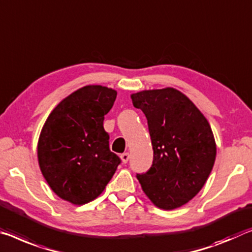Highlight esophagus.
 <instances>
[{"instance_id":"obj_1","label":"esophagus","mask_w":252,"mask_h":252,"mask_svg":"<svg viewBox=\"0 0 252 252\" xmlns=\"http://www.w3.org/2000/svg\"><path fill=\"white\" fill-rule=\"evenodd\" d=\"M129 159H130V154L129 153H125V154L121 155V160H122L123 163H126L127 161H129Z\"/></svg>"}]
</instances>
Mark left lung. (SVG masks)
I'll return each mask as SVG.
<instances>
[{
	"label": "left lung",
	"instance_id": "1",
	"mask_svg": "<svg viewBox=\"0 0 252 252\" xmlns=\"http://www.w3.org/2000/svg\"><path fill=\"white\" fill-rule=\"evenodd\" d=\"M146 115L154 149L149 170L137 174L156 206L174 210L196 195L213 168L217 146L212 129L194 103L167 87L131 95Z\"/></svg>",
	"mask_w": 252,
	"mask_h": 252
}]
</instances>
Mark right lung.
<instances>
[{"label": "right lung", "instance_id": "1", "mask_svg": "<svg viewBox=\"0 0 252 252\" xmlns=\"http://www.w3.org/2000/svg\"><path fill=\"white\" fill-rule=\"evenodd\" d=\"M115 98L112 89L84 86L55 107L40 133L38 160L43 177L59 197L75 205L96 198L121 163L110 150L103 126Z\"/></svg>", "mask_w": 252, "mask_h": 252}]
</instances>
